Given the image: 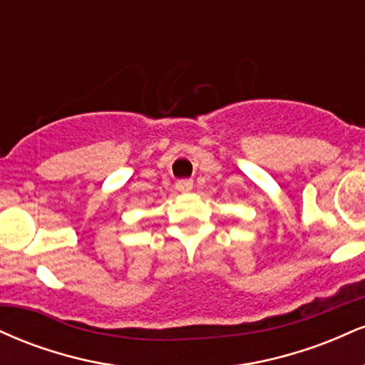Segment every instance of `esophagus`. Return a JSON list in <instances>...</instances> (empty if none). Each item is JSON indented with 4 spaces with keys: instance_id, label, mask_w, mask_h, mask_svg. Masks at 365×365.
Wrapping results in <instances>:
<instances>
[{
    "instance_id": "1",
    "label": "esophagus",
    "mask_w": 365,
    "mask_h": 365,
    "mask_svg": "<svg viewBox=\"0 0 365 365\" xmlns=\"http://www.w3.org/2000/svg\"><path fill=\"white\" fill-rule=\"evenodd\" d=\"M192 187H194V182L190 178H183L177 182V188L180 192H190Z\"/></svg>"
}]
</instances>
